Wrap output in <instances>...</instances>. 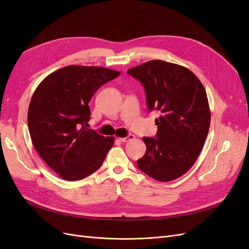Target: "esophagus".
I'll list each match as a JSON object with an SVG mask.
<instances>
[{
  "mask_svg": "<svg viewBox=\"0 0 249 249\" xmlns=\"http://www.w3.org/2000/svg\"><path fill=\"white\" fill-rule=\"evenodd\" d=\"M135 137H134V135H132V134H130V135H127L126 137H124V138H119V141H122V142H127V141H130V140H133Z\"/></svg>",
  "mask_w": 249,
  "mask_h": 249,
  "instance_id": "obj_1",
  "label": "esophagus"
}]
</instances>
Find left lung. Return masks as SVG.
Instances as JSON below:
<instances>
[{"label": "left lung", "mask_w": 249, "mask_h": 249, "mask_svg": "<svg viewBox=\"0 0 249 249\" xmlns=\"http://www.w3.org/2000/svg\"><path fill=\"white\" fill-rule=\"evenodd\" d=\"M144 87L149 112L160 113L156 138L143 137L146 152L137 165L159 182L189 170L208 136L211 112L201 82L187 67L150 60L127 71Z\"/></svg>", "instance_id": "8db88e82"}]
</instances>
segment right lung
Instances as JSON below:
<instances>
[{
	"label": "right lung",
	"mask_w": 249,
	"mask_h": 249,
	"mask_svg": "<svg viewBox=\"0 0 249 249\" xmlns=\"http://www.w3.org/2000/svg\"><path fill=\"white\" fill-rule=\"evenodd\" d=\"M119 71L100 66L69 65L37 86L28 110V126L36 152L60 178H85L101 167L114 137L88 129V103Z\"/></svg>",
	"instance_id": "1"
}]
</instances>
